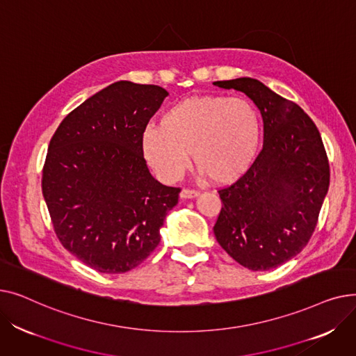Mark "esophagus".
<instances>
[{"mask_svg":"<svg viewBox=\"0 0 356 356\" xmlns=\"http://www.w3.org/2000/svg\"><path fill=\"white\" fill-rule=\"evenodd\" d=\"M197 196H199V192L193 191V189H183L180 192L181 199H193V197H197Z\"/></svg>","mask_w":356,"mask_h":356,"instance_id":"esophagus-1","label":"esophagus"}]
</instances>
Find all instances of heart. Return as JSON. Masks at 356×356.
I'll list each match as a JSON object with an SVG mask.
<instances>
[{"label":"heart","mask_w":356,"mask_h":356,"mask_svg":"<svg viewBox=\"0 0 356 356\" xmlns=\"http://www.w3.org/2000/svg\"><path fill=\"white\" fill-rule=\"evenodd\" d=\"M261 117L244 98L200 95L168 108L160 125H149L141 137L143 156L165 183L180 179L189 164L212 183L228 184L244 176L261 145Z\"/></svg>","instance_id":"1"}]
</instances>
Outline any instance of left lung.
<instances>
[{"mask_svg":"<svg viewBox=\"0 0 356 356\" xmlns=\"http://www.w3.org/2000/svg\"><path fill=\"white\" fill-rule=\"evenodd\" d=\"M213 85L244 92L264 122V145L248 172L218 191L223 207L213 232L242 267L267 271L296 257L314 232L330 180L323 141L300 106L259 81Z\"/></svg>","mask_w":356,"mask_h":356,"instance_id":"left-lung-1","label":"left lung"}]
</instances>
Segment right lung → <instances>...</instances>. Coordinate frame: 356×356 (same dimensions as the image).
I'll return each mask as SVG.
<instances>
[{
	"mask_svg": "<svg viewBox=\"0 0 356 356\" xmlns=\"http://www.w3.org/2000/svg\"><path fill=\"white\" fill-rule=\"evenodd\" d=\"M167 95L157 85L115 82L74 108L50 140L42 189L54 232L98 273L140 266L177 204L180 189L152 176L141 148Z\"/></svg>",
	"mask_w": 356,
	"mask_h": 356,
	"instance_id": "add662e5",
	"label": "right lung"
}]
</instances>
